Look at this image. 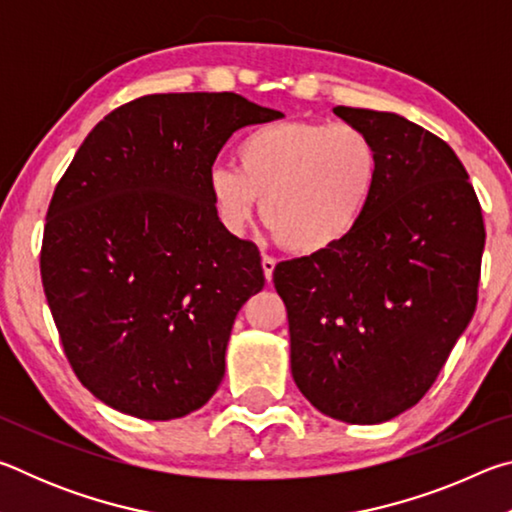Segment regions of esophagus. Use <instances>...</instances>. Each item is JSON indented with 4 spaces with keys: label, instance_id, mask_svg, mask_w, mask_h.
<instances>
[{
    "label": "esophagus",
    "instance_id": "34e87169",
    "mask_svg": "<svg viewBox=\"0 0 512 512\" xmlns=\"http://www.w3.org/2000/svg\"><path fill=\"white\" fill-rule=\"evenodd\" d=\"M262 268H264L266 282H271V280H273V271H275V259L264 255V257H262Z\"/></svg>",
    "mask_w": 512,
    "mask_h": 512
}]
</instances>
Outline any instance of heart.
I'll use <instances>...</instances> for the list:
<instances>
[{"mask_svg":"<svg viewBox=\"0 0 512 512\" xmlns=\"http://www.w3.org/2000/svg\"><path fill=\"white\" fill-rule=\"evenodd\" d=\"M237 167L219 164L207 187L221 223L244 232L262 201V223L298 255L327 253L352 235L379 178L372 137L354 124L280 121L250 131Z\"/></svg>","mask_w":512,"mask_h":512,"instance_id":"obj_1","label":"heart"}]
</instances>
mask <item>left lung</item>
<instances>
[{"label":"left lung","instance_id":"obj_1","mask_svg":"<svg viewBox=\"0 0 512 512\" xmlns=\"http://www.w3.org/2000/svg\"><path fill=\"white\" fill-rule=\"evenodd\" d=\"M366 131L379 178L352 235L275 266L291 375L329 418L379 424L411 409L476 309L485 228L452 146L395 112L336 106Z\"/></svg>","mask_w":512,"mask_h":512}]
</instances>
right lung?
<instances>
[{
	"label": "right lung",
	"instance_id": "right-lung-1",
	"mask_svg": "<svg viewBox=\"0 0 512 512\" xmlns=\"http://www.w3.org/2000/svg\"><path fill=\"white\" fill-rule=\"evenodd\" d=\"M284 117L235 92L149 94L103 117L56 185L40 273L81 384L142 420L210 400L259 250L225 230L207 187L232 133Z\"/></svg>",
	"mask_w": 512,
	"mask_h": 512
}]
</instances>
